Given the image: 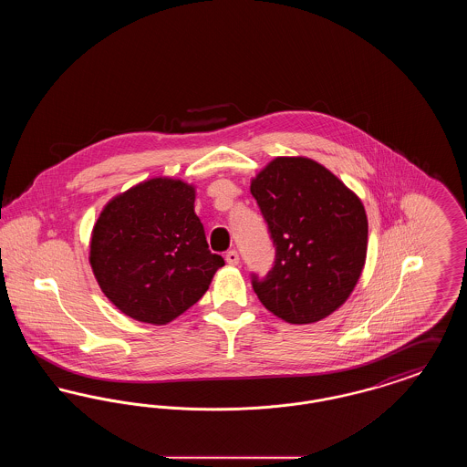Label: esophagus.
I'll return each instance as SVG.
<instances>
[{
    "label": "esophagus",
    "instance_id": "34e87169",
    "mask_svg": "<svg viewBox=\"0 0 467 467\" xmlns=\"http://www.w3.org/2000/svg\"><path fill=\"white\" fill-rule=\"evenodd\" d=\"M225 263H227L229 266H238V263H240L238 252H236V250H229V252L225 254Z\"/></svg>",
    "mask_w": 467,
    "mask_h": 467
}]
</instances>
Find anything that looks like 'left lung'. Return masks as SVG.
<instances>
[{
    "mask_svg": "<svg viewBox=\"0 0 467 467\" xmlns=\"http://www.w3.org/2000/svg\"><path fill=\"white\" fill-rule=\"evenodd\" d=\"M276 261L254 290L289 324L318 322L345 305L368 254V215L352 189L310 157H275L250 180Z\"/></svg>",
    "mask_w": 467,
    "mask_h": 467,
    "instance_id": "8db88e82",
    "label": "left lung"
}]
</instances>
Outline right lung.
Listing matches in <instances>:
<instances>
[{
  "instance_id": "right-lung-1",
  "label": "right lung",
  "mask_w": 467,
  "mask_h": 467,
  "mask_svg": "<svg viewBox=\"0 0 467 467\" xmlns=\"http://www.w3.org/2000/svg\"><path fill=\"white\" fill-rule=\"evenodd\" d=\"M196 187L154 177L113 196L92 227L89 265L111 305L166 326L196 305L223 259L208 250Z\"/></svg>"
}]
</instances>
